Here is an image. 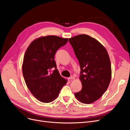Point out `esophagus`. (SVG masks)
<instances>
[{"instance_id":"34e87169","label":"esophagus","mask_w":130,"mask_h":130,"mask_svg":"<svg viewBox=\"0 0 130 130\" xmlns=\"http://www.w3.org/2000/svg\"><path fill=\"white\" fill-rule=\"evenodd\" d=\"M68 79V80H72V79H75V77H74V76H70V77H69Z\"/></svg>"}]
</instances>
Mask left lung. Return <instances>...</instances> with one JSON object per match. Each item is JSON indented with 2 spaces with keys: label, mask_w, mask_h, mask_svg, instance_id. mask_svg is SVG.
Returning <instances> with one entry per match:
<instances>
[{
  "label": "left lung",
  "mask_w": 130,
  "mask_h": 130,
  "mask_svg": "<svg viewBox=\"0 0 130 130\" xmlns=\"http://www.w3.org/2000/svg\"><path fill=\"white\" fill-rule=\"evenodd\" d=\"M78 60L80 91L75 96L85 104L94 102L107 90L111 80L110 60L106 49L101 43L86 35H79L69 39Z\"/></svg>",
  "instance_id": "1"
}]
</instances>
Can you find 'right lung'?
Segmentation results:
<instances>
[{"label": "right lung", "instance_id": "1", "mask_svg": "<svg viewBox=\"0 0 130 130\" xmlns=\"http://www.w3.org/2000/svg\"><path fill=\"white\" fill-rule=\"evenodd\" d=\"M68 38L47 36L34 40L26 51L22 64L25 82L32 95L48 103L58 96L67 80L56 68L54 55L68 42Z\"/></svg>", "mask_w": 130, "mask_h": 130}]
</instances>
